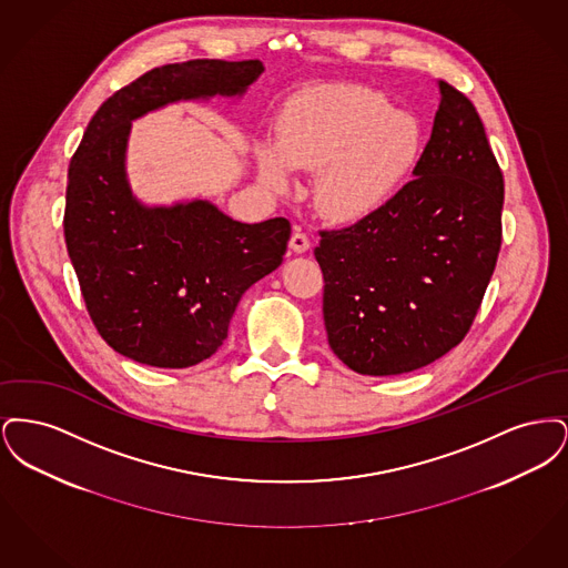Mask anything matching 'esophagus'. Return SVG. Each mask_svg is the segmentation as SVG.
Listing matches in <instances>:
<instances>
[{
    "label": "esophagus",
    "mask_w": 568,
    "mask_h": 568,
    "mask_svg": "<svg viewBox=\"0 0 568 568\" xmlns=\"http://www.w3.org/2000/svg\"><path fill=\"white\" fill-rule=\"evenodd\" d=\"M308 246H311L308 236H306L304 232L296 230V232L292 234V239H290V248H292L294 253H306V251H308Z\"/></svg>",
    "instance_id": "obj_1"
}]
</instances>
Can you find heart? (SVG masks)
Segmentation results:
<instances>
[{"instance_id":"heart-1","label":"heart","mask_w":568,"mask_h":568,"mask_svg":"<svg viewBox=\"0 0 568 568\" xmlns=\"http://www.w3.org/2000/svg\"><path fill=\"white\" fill-rule=\"evenodd\" d=\"M422 125L366 87L311 91L287 109L276 128V153L287 168L320 170L313 197L332 221L352 223L378 211L400 187L422 151ZM262 176L285 185V168L268 149Z\"/></svg>"}]
</instances>
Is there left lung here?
<instances>
[{
	"mask_svg": "<svg viewBox=\"0 0 568 568\" xmlns=\"http://www.w3.org/2000/svg\"><path fill=\"white\" fill-rule=\"evenodd\" d=\"M438 89L415 179L373 215L322 230L315 246L327 343L359 375H403L452 352L496 268L503 172L473 102Z\"/></svg>",
	"mask_w": 568,
	"mask_h": 568,
	"instance_id": "8db88e82",
	"label": "left lung"
}]
</instances>
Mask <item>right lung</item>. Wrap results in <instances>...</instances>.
Listing matches in <instances>:
<instances>
[{
	"mask_svg": "<svg viewBox=\"0 0 568 568\" xmlns=\"http://www.w3.org/2000/svg\"><path fill=\"white\" fill-rule=\"evenodd\" d=\"M262 61L191 59L153 68L89 121L68 168L63 234L89 317L110 347L155 368H190L227 338L244 292L276 271L292 225L241 223L193 200L144 206L130 190L132 121L181 100L243 95Z\"/></svg>",
	"mask_w": 568,
	"mask_h": 568,
	"instance_id": "obj_1",
	"label": "right lung"
}]
</instances>
